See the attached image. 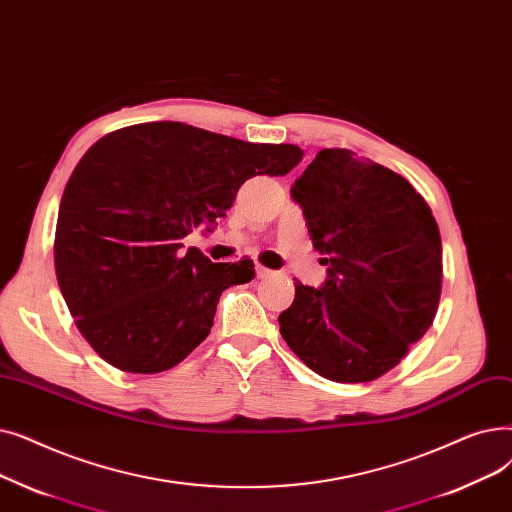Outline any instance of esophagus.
I'll return each mask as SVG.
<instances>
[{
	"label": "esophagus",
	"instance_id": "esophagus-1",
	"mask_svg": "<svg viewBox=\"0 0 512 512\" xmlns=\"http://www.w3.org/2000/svg\"><path fill=\"white\" fill-rule=\"evenodd\" d=\"M256 275H258L260 279H264V277H271L273 271L266 269V266H262V264H256Z\"/></svg>",
	"mask_w": 512,
	"mask_h": 512
}]
</instances>
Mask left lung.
<instances>
[{
    "mask_svg": "<svg viewBox=\"0 0 512 512\" xmlns=\"http://www.w3.org/2000/svg\"><path fill=\"white\" fill-rule=\"evenodd\" d=\"M327 279H296L281 335L308 369L337 383L394 369L431 327L442 294V239L404 177L350 150H321L291 187Z\"/></svg>",
    "mask_w": 512,
    "mask_h": 512,
    "instance_id": "left-lung-1",
    "label": "left lung"
}]
</instances>
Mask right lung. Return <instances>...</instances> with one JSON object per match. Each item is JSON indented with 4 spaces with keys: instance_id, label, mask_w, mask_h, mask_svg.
<instances>
[{
    "instance_id": "1",
    "label": "right lung",
    "mask_w": 512,
    "mask_h": 512,
    "mask_svg": "<svg viewBox=\"0 0 512 512\" xmlns=\"http://www.w3.org/2000/svg\"><path fill=\"white\" fill-rule=\"evenodd\" d=\"M302 156L170 120L93 143L62 193L54 241L60 291L91 348L143 375L196 350L218 298L252 281L254 262H212L181 239L212 231L248 179L287 175Z\"/></svg>"
}]
</instances>
